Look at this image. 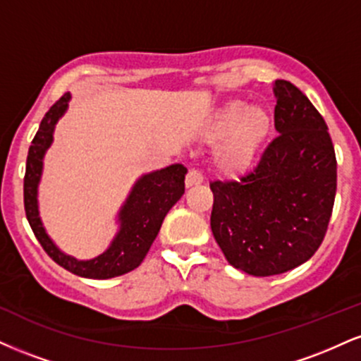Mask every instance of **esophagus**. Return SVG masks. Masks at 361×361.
Returning a JSON list of instances; mask_svg holds the SVG:
<instances>
[{
  "label": "esophagus",
  "mask_w": 361,
  "mask_h": 361,
  "mask_svg": "<svg viewBox=\"0 0 361 361\" xmlns=\"http://www.w3.org/2000/svg\"><path fill=\"white\" fill-rule=\"evenodd\" d=\"M200 183H204V176H202L197 169H190L188 175H186V180H185L186 188H190V186H197Z\"/></svg>",
  "instance_id": "obj_1"
}]
</instances>
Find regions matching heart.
I'll list each match as a JSON object with an SVG mask.
<instances>
[{
  "instance_id": "obj_1",
  "label": "heart",
  "mask_w": 361,
  "mask_h": 361,
  "mask_svg": "<svg viewBox=\"0 0 361 361\" xmlns=\"http://www.w3.org/2000/svg\"><path fill=\"white\" fill-rule=\"evenodd\" d=\"M271 115L261 105L229 102L200 128V139L214 144L212 168L227 180H239L252 171L268 135L271 132Z\"/></svg>"
}]
</instances>
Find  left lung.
<instances>
[{
  "label": "left lung",
  "mask_w": 361,
  "mask_h": 361,
  "mask_svg": "<svg viewBox=\"0 0 361 361\" xmlns=\"http://www.w3.org/2000/svg\"><path fill=\"white\" fill-rule=\"evenodd\" d=\"M279 137L241 181H214L210 227L226 259L252 276L293 270L324 239L336 197V154L327 126L302 91L273 86Z\"/></svg>",
  "instance_id": "1"
}]
</instances>
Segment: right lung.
Here are the masks:
<instances>
[{
    "mask_svg": "<svg viewBox=\"0 0 361 361\" xmlns=\"http://www.w3.org/2000/svg\"><path fill=\"white\" fill-rule=\"evenodd\" d=\"M69 100H71V94L66 93L59 98V102L54 103L40 122L39 130L28 149L23 180L25 212H27L28 224L35 238L57 264L82 279H114L137 268L146 258L149 247L154 243L169 209L185 193L186 168L183 164H171L168 168L146 173L135 181L118 210L117 234L102 255L91 259H78L66 255L54 244L45 231L42 219H40L37 195H39L40 178H42L44 156L51 147L54 128L68 110Z\"/></svg>",
    "mask_w": 361,
    "mask_h": 361,
    "instance_id": "add662e5",
    "label": "right lung"
}]
</instances>
